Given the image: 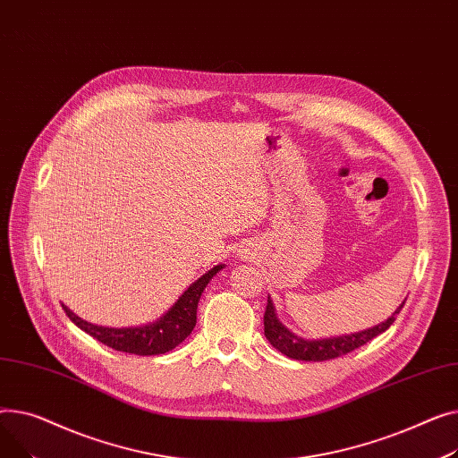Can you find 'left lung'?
Wrapping results in <instances>:
<instances>
[{"mask_svg":"<svg viewBox=\"0 0 458 458\" xmlns=\"http://www.w3.org/2000/svg\"><path fill=\"white\" fill-rule=\"evenodd\" d=\"M405 305V301L401 303V307L386 319L383 324L375 326L371 329L360 331V333H353V335H345V336H338V338H324V340H303L300 336H295L293 333H290L281 321L276 316V309L274 303L267 298V305H266V312H264V335L266 338L270 340V344L279 349V352L290 359L295 360H312V362H321V360H331L342 355L352 353L353 349L368 344L369 340H373L375 336H379L381 333H385L394 321L395 316L399 314V310Z\"/></svg>","mask_w":458,"mask_h":458,"instance_id":"obj_1","label":"left lung"}]
</instances>
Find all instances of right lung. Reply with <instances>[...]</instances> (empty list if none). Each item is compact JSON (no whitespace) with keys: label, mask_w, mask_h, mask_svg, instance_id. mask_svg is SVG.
I'll return each mask as SVG.
<instances>
[{"label":"right lung","mask_w":458,"mask_h":458,"mask_svg":"<svg viewBox=\"0 0 458 458\" xmlns=\"http://www.w3.org/2000/svg\"><path fill=\"white\" fill-rule=\"evenodd\" d=\"M220 266H214L203 277H199L191 288L184 290V293L177 300V303L155 324L144 326V327H125V329H113V327H99L89 321L81 319L75 316L70 309H64L66 316L73 321V324L99 340L101 344L109 345L116 352L131 353V355H163L166 352H172L175 345H179L188 335H191L196 327V312L198 303L201 298V292L208 284V281L222 270Z\"/></svg>","instance_id":"right-lung-1"}]
</instances>
